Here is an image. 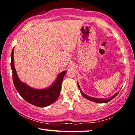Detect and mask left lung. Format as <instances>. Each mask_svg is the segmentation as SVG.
I'll return each instance as SVG.
<instances>
[{
  "mask_svg": "<svg viewBox=\"0 0 135 135\" xmlns=\"http://www.w3.org/2000/svg\"><path fill=\"white\" fill-rule=\"evenodd\" d=\"M78 88L80 89V91H81V93L82 95H83V96L85 98H86V99L89 100H91V101H93V102H97V103H101V104H103V103H107L109 102V101L111 100L112 99H113L115 97L117 96V95L118 94L119 92H117L116 93H115L114 95L112 97L109 98V99H97V98H94V97H91L85 94L83 91H81V90L80 88V85H79V84L78 83Z\"/></svg>",
  "mask_w": 135,
  "mask_h": 135,
  "instance_id": "8db88e82",
  "label": "left lung"
}]
</instances>
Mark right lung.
Returning <instances> with one entry per match:
<instances>
[{"instance_id":"1","label":"right lung","mask_w":135,"mask_h":135,"mask_svg":"<svg viewBox=\"0 0 135 135\" xmlns=\"http://www.w3.org/2000/svg\"><path fill=\"white\" fill-rule=\"evenodd\" d=\"M14 49L11 53V66L12 70V80L17 91L26 102L36 107H44L53 104L57 100L61 90V85L65 74L64 71L58 74L54 83L45 89H35L26 85L19 79L14 64Z\"/></svg>"}]
</instances>
